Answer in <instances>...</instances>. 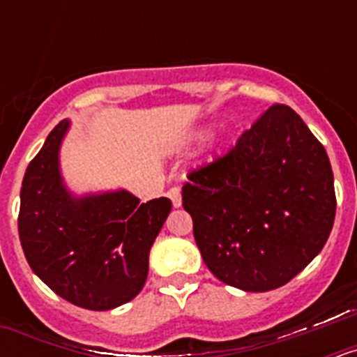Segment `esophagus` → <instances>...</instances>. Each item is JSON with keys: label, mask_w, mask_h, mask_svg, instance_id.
<instances>
[{"label": "esophagus", "mask_w": 357, "mask_h": 357, "mask_svg": "<svg viewBox=\"0 0 357 357\" xmlns=\"http://www.w3.org/2000/svg\"><path fill=\"white\" fill-rule=\"evenodd\" d=\"M168 198L172 200L173 207H181L182 206V195H181V189L178 188H172L168 191Z\"/></svg>", "instance_id": "34e87169"}]
</instances>
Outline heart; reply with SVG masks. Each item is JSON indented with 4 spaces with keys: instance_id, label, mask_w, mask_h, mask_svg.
Masks as SVG:
<instances>
[{
    "instance_id": "obj_1",
    "label": "heart",
    "mask_w": 357,
    "mask_h": 357,
    "mask_svg": "<svg viewBox=\"0 0 357 357\" xmlns=\"http://www.w3.org/2000/svg\"><path fill=\"white\" fill-rule=\"evenodd\" d=\"M209 134H211V128L207 127L197 128V130H193L191 134L185 135V143H198V141H204Z\"/></svg>"
}]
</instances>
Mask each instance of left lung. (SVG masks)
<instances>
[{
  "label": "left lung",
  "mask_w": 357,
  "mask_h": 357,
  "mask_svg": "<svg viewBox=\"0 0 357 357\" xmlns=\"http://www.w3.org/2000/svg\"><path fill=\"white\" fill-rule=\"evenodd\" d=\"M182 206L202 259L243 291L280 288L321 252L336 214L326 148L288 105H273L222 159L189 173Z\"/></svg>",
  "instance_id": "left-lung-1"
}]
</instances>
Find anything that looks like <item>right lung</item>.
Masks as SVG:
<instances>
[{"label": "right lung", "instance_id": "1", "mask_svg": "<svg viewBox=\"0 0 357 357\" xmlns=\"http://www.w3.org/2000/svg\"><path fill=\"white\" fill-rule=\"evenodd\" d=\"M69 125L59 123L28 164L19 239L30 268L50 289L78 307L107 311L143 289L150 248L172 200L139 204L127 189L73 193L61 172Z\"/></svg>", "mask_w": 357, "mask_h": 357}]
</instances>
